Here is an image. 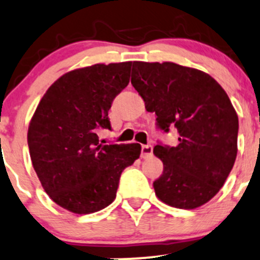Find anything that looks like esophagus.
Wrapping results in <instances>:
<instances>
[{
  "label": "esophagus",
  "instance_id": "esophagus-1",
  "mask_svg": "<svg viewBox=\"0 0 260 260\" xmlns=\"http://www.w3.org/2000/svg\"><path fill=\"white\" fill-rule=\"evenodd\" d=\"M152 154V146L151 145H143L141 146V156L148 157Z\"/></svg>",
  "mask_w": 260,
  "mask_h": 260
}]
</instances>
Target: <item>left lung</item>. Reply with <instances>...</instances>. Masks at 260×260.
Segmentation results:
<instances>
[{
	"label": "left lung",
	"instance_id": "left-lung-1",
	"mask_svg": "<svg viewBox=\"0 0 260 260\" xmlns=\"http://www.w3.org/2000/svg\"><path fill=\"white\" fill-rule=\"evenodd\" d=\"M131 84L165 133L176 127V146L156 145L164 165L156 197L179 209H195L215 197L233 169L239 121L223 87L205 72L174 62L134 61Z\"/></svg>",
	"mask_w": 260,
	"mask_h": 260
}]
</instances>
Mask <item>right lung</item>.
<instances>
[{
  "instance_id": "obj_1",
  "label": "right lung",
  "mask_w": 260,
  "mask_h": 260,
  "mask_svg": "<svg viewBox=\"0 0 260 260\" xmlns=\"http://www.w3.org/2000/svg\"><path fill=\"white\" fill-rule=\"evenodd\" d=\"M133 62L96 63L56 80L37 105L27 143L47 195L63 209L91 214L116 198L120 175L141 152L140 144H99L96 130L111 129L109 110L127 86Z\"/></svg>"
}]
</instances>
